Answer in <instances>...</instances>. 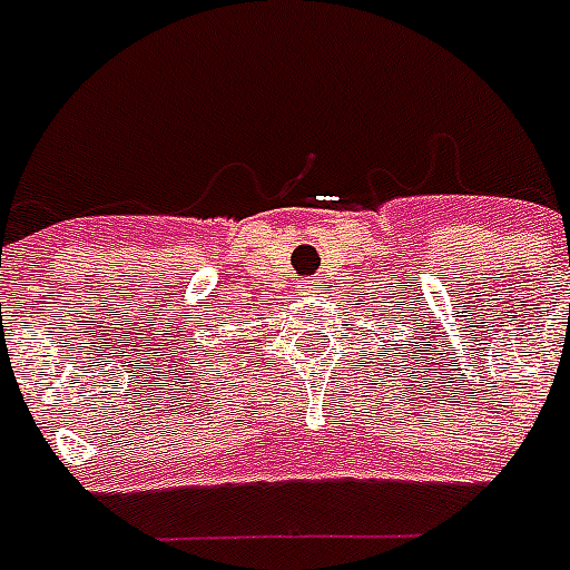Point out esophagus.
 Listing matches in <instances>:
<instances>
[{
	"instance_id": "esophagus-1",
	"label": "esophagus",
	"mask_w": 570,
	"mask_h": 570,
	"mask_svg": "<svg viewBox=\"0 0 570 570\" xmlns=\"http://www.w3.org/2000/svg\"><path fill=\"white\" fill-rule=\"evenodd\" d=\"M301 289H304V293H307V295H309V293H316V289H313V286H301Z\"/></svg>"
}]
</instances>
